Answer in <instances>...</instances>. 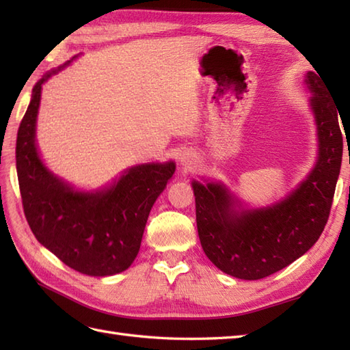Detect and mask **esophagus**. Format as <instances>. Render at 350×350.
Listing matches in <instances>:
<instances>
[{"label":"esophagus","instance_id":"obj_1","mask_svg":"<svg viewBox=\"0 0 350 350\" xmlns=\"http://www.w3.org/2000/svg\"><path fill=\"white\" fill-rule=\"evenodd\" d=\"M179 162H180V165H182L185 170H189L192 165H194L196 158H194V154H192V153L185 152V153L180 156V158H179Z\"/></svg>","mask_w":350,"mask_h":350}]
</instances>
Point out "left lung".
Here are the masks:
<instances>
[{
	"label": "left lung",
	"instance_id": "obj_1",
	"mask_svg": "<svg viewBox=\"0 0 350 350\" xmlns=\"http://www.w3.org/2000/svg\"><path fill=\"white\" fill-rule=\"evenodd\" d=\"M304 84L310 92L308 105L314 117L317 158L306 179L287 196L252 207L241 202L224 182H191L204 254L219 271L234 278L260 280L293 263L317 242L328 221L345 137L338 124V108L321 75L308 70Z\"/></svg>",
	"mask_w": 350,
	"mask_h": 350
}]
</instances>
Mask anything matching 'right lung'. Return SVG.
<instances>
[{
  "label": "right lung",
  "instance_id": "1",
  "mask_svg": "<svg viewBox=\"0 0 350 350\" xmlns=\"http://www.w3.org/2000/svg\"><path fill=\"white\" fill-rule=\"evenodd\" d=\"M66 62L37 81L16 139V171L29 228L63 263L90 277H109L135 260L148 213L171 180L176 162L137 163L98 189H81L52 173L36 139L42 87Z\"/></svg>",
  "mask_w": 350,
  "mask_h": 350
}]
</instances>
